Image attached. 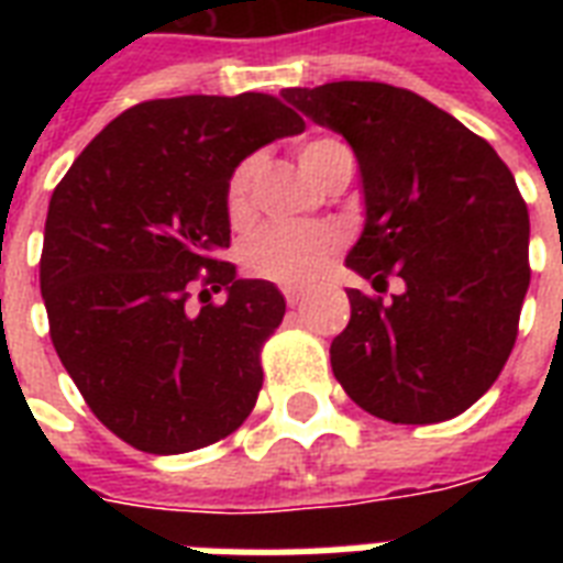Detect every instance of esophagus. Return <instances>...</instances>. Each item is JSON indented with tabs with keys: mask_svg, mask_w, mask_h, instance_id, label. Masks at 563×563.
Returning <instances> with one entry per match:
<instances>
[{
	"mask_svg": "<svg viewBox=\"0 0 563 563\" xmlns=\"http://www.w3.org/2000/svg\"><path fill=\"white\" fill-rule=\"evenodd\" d=\"M283 295H286V303H289V307H298L300 300H303V289H298V286H286Z\"/></svg>",
	"mask_w": 563,
	"mask_h": 563,
	"instance_id": "esophagus-1",
	"label": "esophagus"
}]
</instances>
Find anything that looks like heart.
<instances>
[{
  "label": "heart",
  "mask_w": 563,
  "mask_h": 563,
  "mask_svg": "<svg viewBox=\"0 0 563 563\" xmlns=\"http://www.w3.org/2000/svg\"><path fill=\"white\" fill-rule=\"evenodd\" d=\"M339 148L344 145L333 136H318L300 148V169L318 184L330 166V157ZM256 172H260V163L254 157H247L230 172L224 203H228L230 221L236 224H242L251 212ZM339 245H342V233L333 224H268L247 239L245 265L247 272L263 280L280 283V286H307L324 272Z\"/></svg>",
  "instance_id": "b5f03b06"
}]
</instances>
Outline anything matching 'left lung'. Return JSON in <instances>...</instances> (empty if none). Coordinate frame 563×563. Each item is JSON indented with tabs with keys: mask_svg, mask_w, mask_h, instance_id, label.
Segmentation results:
<instances>
[{
	"mask_svg": "<svg viewBox=\"0 0 563 563\" xmlns=\"http://www.w3.org/2000/svg\"><path fill=\"white\" fill-rule=\"evenodd\" d=\"M283 99L356 154L365 228L347 268L397 274L391 303L347 291L351 321L330 344L335 379L391 423L471 409L515 347L529 289V210L482 136L432 101L379 81L291 87Z\"/></svg>",
	"mask_w": 563,
	"mask_h": 563,
	"instance_id": "1",
	"label": "left lung"
}]
</instances>
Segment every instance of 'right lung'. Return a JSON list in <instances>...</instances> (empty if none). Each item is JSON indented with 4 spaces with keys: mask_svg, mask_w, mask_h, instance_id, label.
Segmentation results:
<instances>
[{
    "mask_svg": "<svg viewBox=\"0 0 563 563\" xmlns=\"http://www.w3.org/2000/svg\"><path fill=\"white\" fill-rule=\"evenodd\" d=\"M303 128L265 92L143 101L52 192L40 256L48 335L92 415L136 450H201L254 409L260 351L286 300L219 260L224 189L247 154ZM198 279L229 300L189 313Z\"/></svg>",
    "mask_w": 563,
    "mask_h": 563,
    "instance_id": "right-lung-1",
    "label": "right lung"
}]
</instances>
